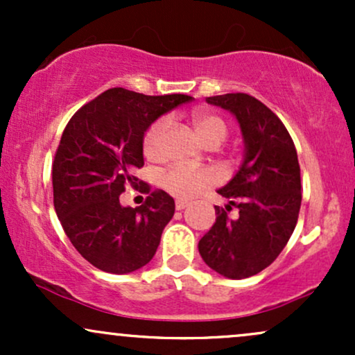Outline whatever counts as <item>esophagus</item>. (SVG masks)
<instances>
[{"label":"esophagus","mask_w":355,"mask_h":355,"mask_svg":"<svg viewBox=\"0 0 355 355\" xmlns=\"http://www.w3.org/2000/svg\"><path fill=\"white\" fill-rule=\"evenodd\" d=\"M175 207H177V210H183V209H187V207H189V202H187V200H177V202H175Z\"/></svg>","instance_id":"34e87169"}]
</instances>
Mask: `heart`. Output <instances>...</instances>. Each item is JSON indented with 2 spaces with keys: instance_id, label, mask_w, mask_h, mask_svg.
<instances>
[{
  "instance_id": "obj_1",
  "label": "heart",
  "mask_w": 355,
  "mask_h": 355,
  "mask_svg": "<svg viewBox=\"0 0 355 355\" xmlns=\"http://www.w3.org/2000/svg\"><path fill=\"white\" fill-rule=\"evenodd\" d=\"M172 120L170 116H160L148 126L144 137V153L148 160H160L165 155V140L168 135ZM191 125L200 140L207 146H218L229 137V125L218 113L209 110H193ZM214 183V173L207 168H190L185 165H173L166 168L160 177V185L173 197L185 200L195 197L203 189Z\"/></svg>"
}]
</instances>
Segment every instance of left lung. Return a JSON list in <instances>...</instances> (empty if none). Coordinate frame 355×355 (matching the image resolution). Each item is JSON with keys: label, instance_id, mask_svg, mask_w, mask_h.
<instances>
[{"label": "left lung", "instance_id": "8db88e82", "mask_svg": "<svg viewBox=\"0 0 355 355\" xmlns=\"http://www.w3.org/2000/svg\"><path fill=\"white\" fill-rule=\"evenodd\" d=\"M210 105L229 110L242 130V166L218 190L229 198L215 207L214 227L198 242L203 262L227 279H247L267 268L294 234L302 191L297 150L280 118L247 93L209 96ZM232 206L239 209L230 219Z\"/></svg>", "mask_w": 355, "mask_h": 355}]
</instances>
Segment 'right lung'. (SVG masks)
<instances>
[{
  "label": "right lung",
  "mask_w": 355,
  "mask_h": 355,
  "mask_svg": "<svg viewBox=\"0 0 355 355\" xmlns=\"http://www.w3.org/2000/svg\"><path fill=\"white\" fill-rule=\"evenodd\" d=\"M190 100L112 88L64 126L53 160V203L73 247L100 270L130 274L153 259L175 202L164 190L150 191L133 172L144 166L148 126ZM128 186L149 193L144 206L121 207L119 195Z\"/></svg>",
  "instance_id": "add662e5"
}]
</instances>
